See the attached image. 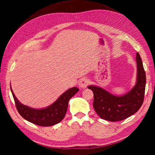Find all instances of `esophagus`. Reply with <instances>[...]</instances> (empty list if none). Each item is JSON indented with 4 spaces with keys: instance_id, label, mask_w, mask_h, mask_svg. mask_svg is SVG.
I'll use <instances>...</instances> for the list:
<instances>
[{
    "instance_id": "esophagus-1",
    "label": "esophagus",
    "mask_w": 155,
    "mask_h": 155,
    "mask_svg": "<svg viewBox=\"0 0 155 155\" xmlns=\"http://www.w3.org/2000/svg\"><path fill=\"white\" fill-rule=\"evenodd\" d=\"M89 84V80L86 78H83L80 80L79 83H78V85L81 88H85Z\"/></svg>"
}]
</instances>
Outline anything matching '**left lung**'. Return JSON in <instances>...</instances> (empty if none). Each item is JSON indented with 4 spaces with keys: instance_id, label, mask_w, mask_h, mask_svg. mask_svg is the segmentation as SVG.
Here are the masks:
<instances>
[{
    "instance_id": "left-lung-1",
    "label": "left lung",
    "mask_w": 155,
    "mask_h": 155,
    "mask_svg": "<svg viewBox=\"0 0 155 155\" xmlns=\"http://www.w3.org/2000/svg\"><path fill=\"white\" fill-rule=\"evenodd\" d=\"M137 83L124 95L117 96L97 86L90 85L94 93V110L102 119L111 122L121 121L131 116L140 109L143 102L146 87V73L140 54L137 52Z\"/></svg>"
}]
</instances>
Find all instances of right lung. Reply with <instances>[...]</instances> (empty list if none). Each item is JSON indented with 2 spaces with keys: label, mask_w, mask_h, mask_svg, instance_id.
Instances as JSON below:
<instances>
[{
  "label": "right lung",
  "mask_w": 155,
  "mask_h": 155,
  "mask_svg": "<svg viewBox=\"0 0 155 155\" xmlns=\"http://www.w3.org/2000/svg\"><path fill=\"white\" fill-rule=\"evenodd\" d=\"M78 90L77 87L70 88L61 94L51 105L44 109H36L20 103L15 96L11 87L15 107L20 115L27 121L41 127H51L61 122L66 114L70 99Z\"/></svg>",
  "instance_id": "right-lung-1"
}]
</instances>
